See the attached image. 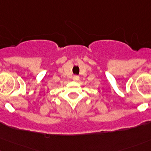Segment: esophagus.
<instances>
[{
  "label": "esophagus",
  "instance_id": "esophagus-1",
  "mask_svg": "<svg viewBox=\"0 0 151 151\" xmlns=\"http://www.w3.org/2000/svg\"><path fill=\"white\" fill-rule=\"evenodd\" d=\"M73 80L74 81H78L79 80V76H73Z\"/></svg>",
  "mask_w": 151,
  "mask_h": 151
}]
</instances>
